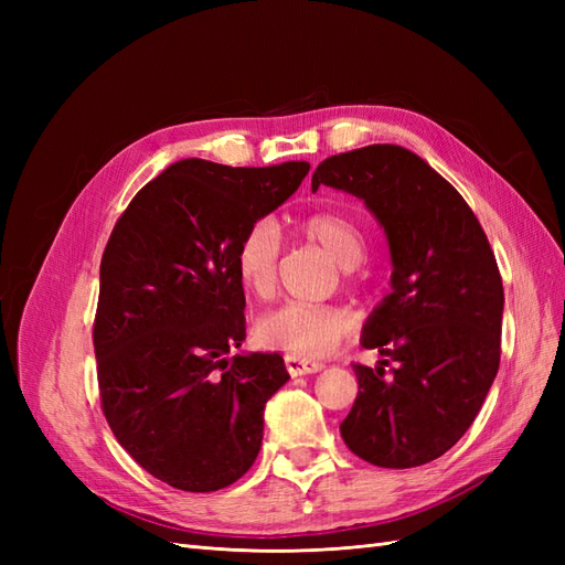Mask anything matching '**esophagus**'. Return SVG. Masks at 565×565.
Segmentation results:
<instances>
[{
  "mask_svg": "<svg viewBox=\"0 0 565 565\" xmlns=\"http://www.w3.org/2000/svg\"><path fill=\"white\" fill-rule=\"evenodd\" d=\"M285 367L292 377H301V374H316L324 365L318 361H309V358H299V355H285Z\"/></svg>",
  "mask_w": 565,
  "mask_h": 565,
  "instance_id": "34e87169",
  "label": "esophagus"
}]
</instances>
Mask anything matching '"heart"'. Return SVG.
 Wrapping results in <instances>:
<instances>
[{
    "instance_id": "obj_1",
    "label": "heart",
    "mask_w": 565,
    "mask_h": 565,
    "mask_svg": "<svg viewBox=\"0 0 565 565\" xmlns=\"http://www.w3.org/2000/svg\"><path fill=\"white\" fill-rule=\"evenodd\" d=\"M303 233L320 243L332 259L355 276L365 254V235L355 221L341 212H316L301 221ZM280 233L270 218H259L243 233L235 247V270L249 292L266 297L278 276ZM351 330V318L334 306L287 301L256 320V341L264 349L287 355L318 358L330 353Z\"/></svg>"
}]
</instances>
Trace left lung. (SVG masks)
Masks as SVG:
<instances>
[{
  "label": "left lung",
  "mask_w": 565,
  "mask_h": 565,
  "mask_svg": "<svg viewBox=\"0 0 565 565\" xmlns=\"http://www.w3.org/2000/svg\"><path fill=\"white\" fill-rule=\"evenodd\" d=\"M320 183L367 204L393 262L391 295L361 339L382 361L353 363L358 396L341 438L374 467L426 465L465 436L498 374V262L467 200L407 148L339 152L316 167L313 191Z\"/></svg>",
  "instance_id": "left-lung-1"
}]
</instances>
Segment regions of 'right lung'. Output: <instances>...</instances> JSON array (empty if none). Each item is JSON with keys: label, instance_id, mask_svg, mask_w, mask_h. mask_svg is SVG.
<instances>
[{"label": "right lung", "instance_id": "right-lung-1", "mask_svg": "<svg viewBox=\"0 0 565 565\" xmlns=\"http://www.w3.org/2000/svg\"><path fill=\"white\" fill-rule=\"evenodd\" d=\"M309 169L181 160L108 237L94 318L100 407L119 446L167 486L221 490L259 455L264 405L289 374L278 353L228 358L245 341L235 247Z\"/></svg>", "mask_w": 565, "mask_h": 565}]
</instances>
